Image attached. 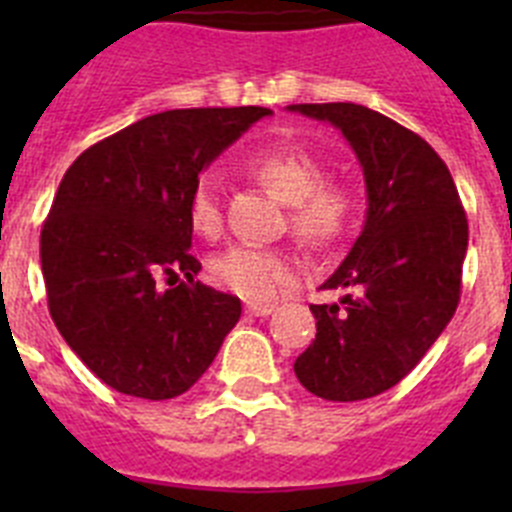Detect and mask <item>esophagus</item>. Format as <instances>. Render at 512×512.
I'll return each instance as SVG.
<instances>
[{"label": "esophagus", "instance_id": "34e87169", "mask_svg": "<svg viewBox=\"0 0 512 512\" xmlns=\"http://www.w3.org/2000/svg\"><path fill=\"white\" fill-rule=\"evenodd\" d=\"M271 310H274V305H266V302H248L246 305L248 315H256V318H266V315H271Z\"/></svg>", "mask_w": 512, "mask_h": 512}]
</instances>
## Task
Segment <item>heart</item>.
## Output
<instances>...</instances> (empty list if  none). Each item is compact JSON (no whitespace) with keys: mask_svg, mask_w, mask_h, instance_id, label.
<instances>
[{"mask_svg":"<svg viewBox=\"0 0 512 512\" xmlns=\"http://www.w3.org/2000/svg\"><path fill=\"white\" fill-rule=\"evenodd\" d=\"M246 171L287 202L289 230L310 248L338 246L354 228L359 202L351 184L323 179V164L292 140H277L251 153ZM187 220L202 238H217L223 230V210L210 179H200L189 192ZM207 271L215 287L261 302L297 277V259L282 248L243 243L212 256Z\"/></svg>","mask_w":512,"mask_h":512,"instance_id":"obj_1","label":"heart"}]
</instances>
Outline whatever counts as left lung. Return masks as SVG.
I'll use <instances>...</instances> for the list:
<instances>
[{
    "mask_svg": "<svg viewBox=\"0 0 512 512\" xmlns=\"http://www.w3.org/2000/svg\"><path fill=\"white\" fill-rule=\"evenodd\" d=\"M333 122L364 166L369 210L361 235L323 289L338 305H310L318 333L295 374L330 402L382 395L408 377L461 297L469 225L449 166L418 133L364 104H289Z\"/></svg>",
    "mask_w": 512,
    "mask_h": 512,
    "instance_id": "1",
    "label": "left lung"
}]
</instances>
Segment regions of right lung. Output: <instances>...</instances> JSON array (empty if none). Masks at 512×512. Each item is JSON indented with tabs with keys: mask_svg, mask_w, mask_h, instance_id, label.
Instances as JSON below:
<instances>
[{
	"mask_svg": "<svg viewBox=\"0 0 512 512\" xmlns=\"http://www.w3.org/2000/svg\"><path fill=\"white\" fill-rule=\"evenodd\" d=\"M266 115V107L158 112L89 146L63 174L40 230L48 310L112 390L182 395L241 318L238 297L194 282L202 264L189 251L187 202L200 171Z\"/></svg>",
	"mask_w": 512,
	"mask_h": 512,
	"instance_id": "add662e5",
	"label": "right lung"
}]
</instances>
